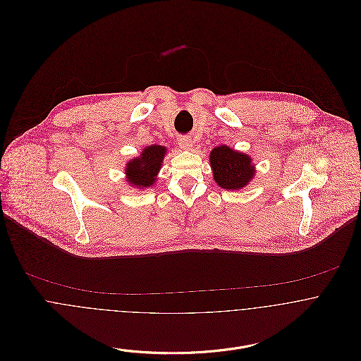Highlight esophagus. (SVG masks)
Segmentation results:
<instances>
[{
    "label": "esophagus",
    "instance_id": "1",
    "mask_svg": "<svg viewBox=\"0 0 361 361\" xmlns=\"http://www.w3.org/2000/svg\"><path fill=\"white\" fill-rule=\"evenodd\" d=\"M179 146H180L182 149H190V147L193 146V142H192V139H190V137L183 136V137H180V139H179Z\"/></svg>",
    "mask_w": 361,
    "mask_h": 361
}]
</instances>
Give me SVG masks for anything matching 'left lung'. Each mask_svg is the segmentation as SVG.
<instances>
[{
    "label": "left lung",
    "mask_w": 361,
    "mask_h": 361,
    "mask_svg": "<svg viewBox=\"0 0 361 361\" xmlns=\"http://www.w3.org/2000/svg\"><path fill=\"white\" fill-rule=\"evenodd\" d=\"M215 182L224 189H242L253 179L255 166L249 155L238 153L228 146L215 147L209 154Z\"/></svg>",
    "instance_id": "obj_1"
}]
</instances>
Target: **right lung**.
I'll list each match as a JSON object with an SVG mask.
<instances>
[{
    "label": "right lung",
    "instance_id": "obj_1",
    "mask_svg": "<svg viewBox=\"0 0 361 361\" xmlns=\"http://www.w3.org/2000/svg\"><path fill=\"white\" fill-rule=\"evenodd\" d=\"M165 155V147L150 146L143 150L140 157L132 159L128 164L126 175L128 180L139 188H147L154 183L157 172L161 168V162Z\"/></svg>",
    "mask_w": 361,
    "mask_h": 361
}]
</instances>
